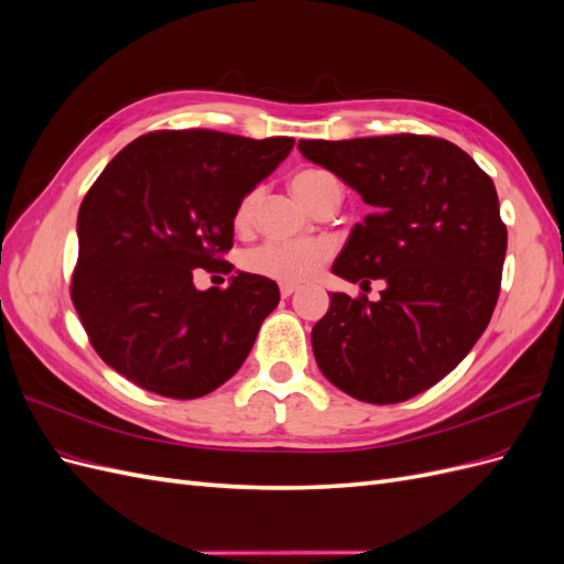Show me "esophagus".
<instances>
[{
  "mask_svg": "<svg viewBox=\"0 0 564 564\" xmlns=\"http://www.w3.org/2000/svg\"><path fill=\"white\" fill-rule=\"evenodd\" d=\"M299 292V286L296 284H280V294H282V299H289L292 294H296Z\"/></svg>",
  "mask_w": 564,
  "mask_h": 564,
  "instance_id": "1",
  "label": "esophagus"
}]
</instances>
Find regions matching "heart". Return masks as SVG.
Returning a JSON list of instances; mask_svg holds the SVG:
<instances>
[{"label": "heart", "mask_w": 564, "mask_h": 564, "mask_svg": "<svg viewBox=\"0 0 564 564\" xmlns=\"http://www.w3.org/2000/svg\"><path fill=\"white\" fill-rule=\"evenodd\" d=\"M296 197L305 207H315V204L327 195L329 191H340L338 181L322 169H305L296 174L292 181ZM261 191L253 187L247 193L237 207V224H249L259 207ZM332 247L327 242H308V245H286V242H265L245 253V268L256 272V275L270 278L282 284H301L308 282L317 275V270L329 261Z\"/></svg>", "instance_id": "1"}]
</instances>
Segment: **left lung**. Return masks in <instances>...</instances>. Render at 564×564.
<instances>
[{"label": "left lung", "instance_id": "obj_1", "mask_svg": "<svg viewBox=\"0 0 564 564\" xmlns=\"http://www.w3.org/2000/svg\"><path fill=\"white\" fill-rule=\"evenodd\" d=\"M299 150L373 209L332 270L362 289L386 284L379 301L332 294L311 336L317 367L355 400L404 402L464 360L497 308L508 245L497 187L437 135L301 141Z\"/></svg>", "mask_w": 564, "mask_h": 564}]
</instances>
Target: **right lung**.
Masks as SVG:
<instances>
[{"instance_id":"obj_1","label":"right lung","mask_w":564,"mask_h":564,"mask_svg":"<svg viewBox=\"0 0 564 564\" xmlns=\"http://www.w3.org/2000/svg\"><path fill=\"white\" fill-rule=\"evenodd\" d=\"M294 148L212 129L150 131L84 197L70 296L94 350L162 398L195 400L242 367L278 284L237 272L199 292L195 268L230 272L237 207Z\"/></svg>"}]
</instances>
